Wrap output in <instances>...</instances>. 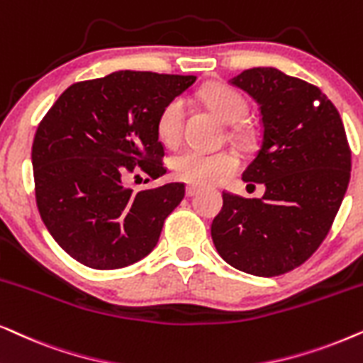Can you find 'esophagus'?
I'll list each match as a JSON object with an SVG mask.
<instances>
[{
	"mask_svg": "<svg viewBox=\"0 0 363 363\" xmlns=\"http://www.w3.org/2000/svg\"><path fill=\"white\" fill-rule=\"evenodd\" d=\"M196 191H199V186H195V185H188L186 190H185V193H186L188 196H193Z\"/></svg>",
	"mask_w": 363,
	"mask_h": 363,
	"instance_id": "obj_1",
	"label": "esophagus"
}]
</instances>
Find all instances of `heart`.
Here are the masks:
<instances>
[{"instance_id": "heart-1", "label": "heart", "mask_w": 363, "mask_h": 363, "mask_svg": "<svg viewBox=\"0 0 363 363\" xmlns=\"http://www.w3.org/2000/svg\"><path fill=\"white\" fill-rule=\"evenodd\" d=\"M200 100L225 123L232 125V136L235 140L240 143L248 140L247 128L240 123L248 111L247 100L242 93L225 84H210L200 91ZM185 118V101L182 98H173L162 108L157 120V133L167 147H177L182 141ZM238 157L227 150L213 153L186 150L172 160V170L177 178L191 185H211L232 175L238 170Z\"/></svg>"}]
</instances>
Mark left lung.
Here are the masks:
<instances>
[{
  "instance_id": "left-lung-1",
  "label": "left lung",
  "mask_w": 363,
  "mask_h": 363,
  "mask_svg": "<svg viewBox=\"0 0 363 363\" xmlns=\"http://www.w3.org/2000/svg\"><path fill=\"white\" fill-rule=\"evenodd\" d=\"M232 83L260 105L262 143L242 178L253 188L262 183L265 195L225 190L211 238L237 270L281 275L307 262L330 232L352 152L337 108L315 84L275 68L245 69Z\"/></svg>"
}]
</instances>
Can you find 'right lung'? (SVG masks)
Listing matches in <instances>:
<instances>
[{"mask_svg":"<svg viewBox=\"0 0 363 363\" xmlns=\"http://www.w3.org/2000/svg\"><path fill=\"white\" fill-rule=\"evenodd\" d=\"M196 77L116 72L73 83L38 125L31 148L36 206L74 260L115 270L153 250L185 183L135 191L128 175L167 173L157 120Z\"/></svg>","mask_w":363,"mask_h":363,"instance_id":"1","label":"right lung"}]
</instances>
